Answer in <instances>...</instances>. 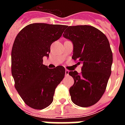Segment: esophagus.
<instances>
[{
  "label": "esophagus",
  "instance_id": "obj_1",
  "mask_svg": "<svg viewBox=\"0 0 125 125\" xmlns=\"http://www.w3.org/2000/svg\"><path fill=\"white\" fill-rule=\"evenodd\" d=\"M65 75L66 76L69 75V71H68V70H65Z\"/></svg>",
  "mask_w": 125,
  "mask_h": 125
}]
</instances>
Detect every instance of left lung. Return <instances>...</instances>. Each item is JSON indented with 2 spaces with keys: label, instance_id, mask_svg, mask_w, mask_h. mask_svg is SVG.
Instances as JSON below:
<instances>
[{
  "label": "left lung",
  "instance_id": "obj_1",
  "mask_svg": "<svg viewBox=\"0 0 125 125\" xmlns=\"http://www.w3.org/2000/svg\"><path fill=\"white\" fill-rule=\"evenodd\" d=\"M73 45L72 59L82 64V72L70 71L74 84L70 88L72 101L81 107L95 104L106 90L111 74L113 53L104 33L90 25L66 27L63 34Z\"/></svg>",
  "mask_w": 125,
  "mask_h": 125
}]
</instances>
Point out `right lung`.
<instances>
[{"label":"right lung","mask_w":125,"mask_h":125,"mask_svg":"<svg viewBox=\"0 0 125 125\" xmlns=\"http://www.w3.org/2000/svg\"><path fill=\"white\" fill-rule=\"evenodd\" d=\"M66 25L33 23L18 33L11 52L15 87L26 104L41 110L52 104L55 90L65 76V68L49 69L43 57H49L52 43L62 37Z\"/></svg>","instance_id":"add662e5"}]
</instances>
